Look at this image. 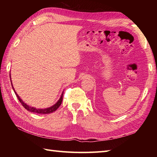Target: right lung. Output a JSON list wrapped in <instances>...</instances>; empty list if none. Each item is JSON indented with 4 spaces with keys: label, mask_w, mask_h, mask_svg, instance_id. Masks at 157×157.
Masks as SVG:
<instances>
[{
    "label": "right lung",
    "mask_w": 157,
    "mask_h": 157,
    "mask_svg": "<svg viewBox=\"0 0 157 157\" xmlns=\"http://www.w3.org/2000/svg\"><path fill=\"white\" fill-rule=\"evenodd\" d=\"M10 78H11V75H10ZM12 84V83H11ZM12 87H13V90H14L15 94L17 96V97L18 100L20 101V102L21 103V105L23 106V107H24L26 110H28V111H30L32 113H39V114H48V113H51L52 112L55 111L56 109H57L60 105H61V102H62V101H63V92L62 93V94L61 96V98H59V101H57V102L56 103V104H55L53 106H51V107H48V108H46V109H36L35 107H33V106H30L28 105L27 104H25V103L23 102L21 98H20L19 96H18V94H17L14 88H13V86L12 85Z\"/></svg>",
    "instance_id": "right-lung-1"
}]
</instances>
